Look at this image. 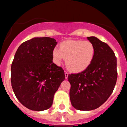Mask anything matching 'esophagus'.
Wrapping results in <instances>:
<instances>
[{"label": "esophagus", "mask_w": 127, "mask_h": 127, "mask_svg": "<svg viewBox=\"0 0 127 127\" xmlns=\"http://www.w3.org/2000/svg\"><path fill=\"white\" fill-rule=\"evenodd\" d=\"M65 78L67 79V77H68V76H69V73L67 72V71L65 72Z\"/></svg>", "instance_id": "34e87169"}]
</instances>
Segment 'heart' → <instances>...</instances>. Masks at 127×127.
<instances>
[{
  "mask_svg": "<svg viewBox=\"0 0 127 127\" xmlns=\"http://www.w3.org/2000/svg\"><path fill=\"white\" fill-rule=\"evenodd\" d=\"M95 53L94 45L90 41L68 40L62 42L59 50L55 48L52 51L53 60L58 65L66 58V65L71 71L79 72L89 67Z\"/></svg>",
  "mask_w": 127,
  "mask_h": 127,
  "instance_id": "heart-1",
  "label": "heart"
}]
</instances>
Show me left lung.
Here are the masks:
<instances>
[{
  "label": "left lung",
  "instance_id": "left-lung-1",
  "mask_svg": "<svg viewBox=\"0 0 127 127\" xmlns=\"http://www.w3.org/2000/svg\"><path fill=\"white\" fill-rule=\"evenodd\" d=\"M95 53L89 67L68 76L70 99L75 109L91 111L99 107L111 95L117 80L116 57L107 44L95 37H87Z\"/></svg>",
  "mask_w": 127,
  "mask_h": 127
}]
</instances>
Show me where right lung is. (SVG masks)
Returning <instances> with one entry per match:
<instances>
[{
    "instance_id": "obj_1",
    "label": "right lung",
    "mask_w": 127,
    "mask_h": 127,
    "mask_svg": "<svg viewBox=\"0 0 127 127\" xmlns=\"http://www.w3.org/2000/svg\"><path fill=\"white\" fill-rule=\"evenodd\" d=\"M50 37H35L18 48L11 65V85L20 103L30 110L50 108L55 93L65 78L64 70L53 62L57 45Z\"/></svg>"
}]
</instances>
